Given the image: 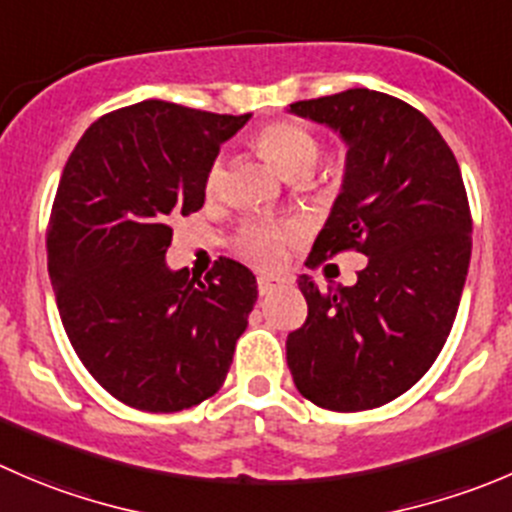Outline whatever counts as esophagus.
<instances>
[{
	"instance_id": "1",
	"label": "esophagus",
	"mask_w": 512,
	"mask_h": 512,
	"mask_svg": "<svg viewBox=\"0 0 512 512\" xmlns=\"http://www.w3.org/2000/svg\"><path fill=\"white\" fill-rule=\"evenodd\" d=\"M280 277H270V275H260L257 277V290H260V295H270L272 290H277L280 287Z\"/></svg>"
}]
</instances>
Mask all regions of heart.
Masks as SVG:
<instances>
[{
    "instance_id": "heart-1",
    "label": "heart",
    "mask_w": 512,
    "mask_h": 512,
    "mask_svg": "<svg viewBox=\"0 0 512 512\" xmlns=\"http://www.w3.org/2000/svg\"><path fill=\"white\" fill-rule=\"evenodd\" d=\"M260 150L265 152L272 160V165L282 172L285 177H290L292 172L300 170V167H315L317 155H320V140H317L315 132L310 127L300 122H272L267 127H262L260 135ZM225 180V167L222 160H212V165L205 172V192L207 195H215L222 187ZM295 237V227L290 225H250L242 232L240 240V252L250 262L260 267H272L280 262L282 252H285L287 242Z\"/></svg>"
}]
</instances>
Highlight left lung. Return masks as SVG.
Wrapping results in <instances>:
<instances>
[{"mask_svg": "<svg viewBox=\"0 0 512 512\" xmlns=\"http://www.w3.org/2000/svg\"><path fill=\"white\" fill-rule=\"evenodd\" d=\"M347 142V172L307 267L340 252L367 265L352 287L297 277L307 320L287 335L302 398L335 413L390 403L443 350L458 315L473 217L458 160L413 104L372 89L290 104Z\"/></svg>", "mask_w": 512, "mask_h": 512, "instance_id": "left-lung-1", "label": "left lung"}]
</instances>
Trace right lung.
Returning a JSON list of instances; mask_svg holds the SVG:
<instances>
[{"instance_id": "right-lung-1", "label": "right lung", "mask_w": 512, "mask_h": 512, "mask_svg": "<svg viewBox=\"0 0 512 512\" xmlns=\"http://www.w3.org/2000/svg\"><path fill=\"white\" fill-rule=\"evenodd\" d=\"M250 114L147 99L102 114L69 155L47 225L49 277L69 342L119 403L177 413L212 398L257 300L220 257L172 272V217L205 205V172Z\"/></svg>"}]
</instances>
